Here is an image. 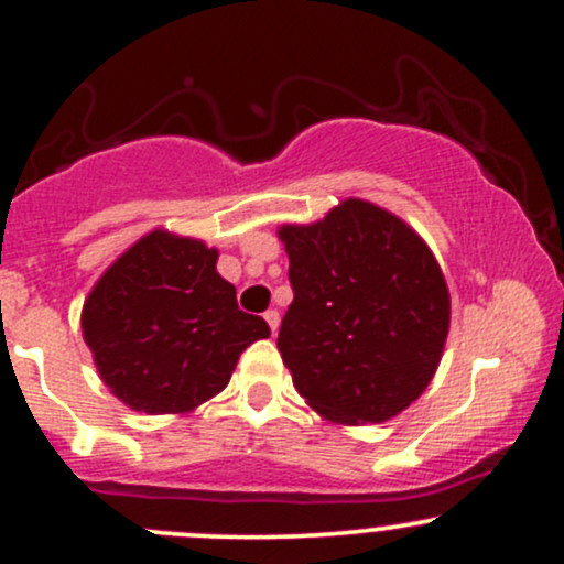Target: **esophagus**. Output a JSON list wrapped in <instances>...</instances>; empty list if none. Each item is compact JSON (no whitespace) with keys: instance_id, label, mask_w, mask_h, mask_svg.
Wrapping results in <instances>:
<instances>
[{"instance_id":"34e87169","label":"esophagus","mask_w":564,"mask_h":564,"mask_svg":"<svg viewBox=\"0 0 564 564\" xmlns=\"http://www.w3.org/2000/svg\"><path fill=\"white\" fill-rule=\"evenodd\" d=\"M264 321H268V326H270V332H278V326H281V315H278V310H268V313H264Z\"/></svg>"}]
</instances>
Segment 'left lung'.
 <instances>
[{"instance_id":"8db88e82","label":"left lung","mask_w":564,"mask_h":564,"mask_svg":"<svg viewBox=\"0 0 564 564\" xmlns=\"http://www.w3.org/2000/svg\"><path fill=\"white\" fill-rule=\"evenodd\" d=\"M294 302L278 349L296 392L332 424L390 422L443 358L451 294L405 219L345 198L310 225H281Z\"/></svg>"}]
</instances>
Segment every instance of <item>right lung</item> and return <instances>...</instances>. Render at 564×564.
Here are the masks:
<instances>
[{
  "mask_svg": "<svg viewBox=\"0 0 564 564\" xmlns=\"http://www.w3.org/2000/svg\"><path fill=\"white\" fill-rule=\"evenodd\" d=\"M219 251L156 228L106 270L82 307V334L102 384L132 411L191 413L228 387L260 315L238 310Z\"/></svg>",
  "mask_w": 564,
  "mask_h": 564,
  "instance_id": "1",
  "label": "right lung"
}]
</instances>
